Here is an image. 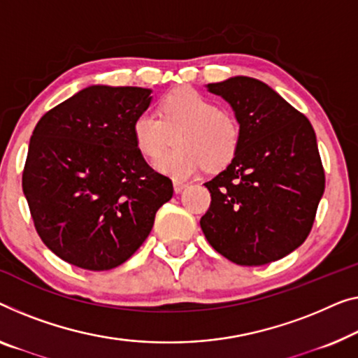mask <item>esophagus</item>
I'll use <instances>...</instances> for the list:
<instances>
[{
	"instance_id": "esophagus-1",
	"label": "esophagus",
	"mask_w": 358,
	"mask_h": 358,
	"mask_svg": "<svg viewBox=\"0 0 358 358\" xmlns=\"http://www.w3.org/2000/svg\"><path fill=\"white\" fill-rule=\"evenodd\" d=\"M186 185L185 181H180V180H173V189H175V193H181V191H183L185 188H186Z\"/></svg>"
}]
</instances>
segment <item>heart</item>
Returning <instances> with one entry per match:
<instances>
[{
    "instance_id": "1",
    "label": "heart",
    "mask_w": 358,
    "mask_h": 358,
    "mask_svg": "<svg viewBox=\"0 0 358 358\" xmlns=\"http://www.w3.org/2000/svg\"><path fill=\"white\" fill-rule=\"evenodd\" d=\"M175 131V149L154 164L159 172L175 178L191 177L201 165L207 170L223 169L236 156L241 143L238 120L193 88L165 94L159 103V115L140 112L131 124L133 145L146 161H152L161 156Z\"/></svg>"
}]
</instances>
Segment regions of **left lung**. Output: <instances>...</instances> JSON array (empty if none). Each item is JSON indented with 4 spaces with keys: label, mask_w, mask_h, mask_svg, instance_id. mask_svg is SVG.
I'll return each instance as SVG.
<instances>
[{
    "label": "left lung",
    "mask_w": 358,
    "mask_h": 358,
    "mask_svg": "<svg viewBox=\"0 0 358 358\" xmlns=\"http://www.w3.org/2000/svg\"><path fill=\"white\" fill-rule=\"evenodd\" d=\"M207 90L233 108L241 143L231 164L206 183L212 201L201 228L234 264L275 262L306 241L323 196L315 131L260 80L231 77Z\"/></svg>",
    "instance_id": "left-lung-1"
}]
</instances>
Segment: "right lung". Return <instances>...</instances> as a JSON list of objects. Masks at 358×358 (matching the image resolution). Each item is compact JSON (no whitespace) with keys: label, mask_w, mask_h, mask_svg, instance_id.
Returning a JSON list of instances; mask_svg holds the SVG:
<instances>
[{"label":"right lung","mask_w":358,"mask_h":358,"mask_svg":"<svg viewBox=\"0 0 358 358\" xmlns=\"http://www.w3.org/2000/svg\"><path fill=\"white\" fill-rule=\"evenodd\" d=\"M151 90L92 85L48 110L31 133L22 189L36 233L85 270L119 266L145 243L172 180L136 151L131 124Z\"/></svg>","instance_id":"obj_1"}]
</instances>
